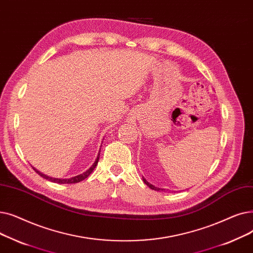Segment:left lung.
Masks as SVG:
<instances>
[{"mask_svg":"<svg viewBox=\"0 0 253 253\" xmlns=\"http://www.w3.org/2000/svg\"><path fill=\"white\" fill-rule=\"evenodd\" d=\"M143 181H144V183H145L148 187H150L151 189H153V190H156V191H162V190H165V189H163V188H159V187H155V186H153L152 184H150L148 181H146V179H144L143 178Z\"/></svg>","mask_w":253,"mask_h":253,"instance_id":"obj_1","label":"left lung"}]
</instances>
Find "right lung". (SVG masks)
I'll return each mask as SVG.
<instances>
[{"label": "right lung", "mask_w": 253, "mask_h": 253, "mask_svg": "<svg viewBox=\"0 0 253 253\" xmlns=\"http://www.w3.org/2000/svg\"><path fill=\"white\" fill-rule=\"evenodd\" d=\"M99 159H100V153L98 154V158H97V160H95V162L93 163V165L89 168V169H88L86 172H84V173H82V174H80V175H77V176H75V177H72V178H70V179H58V178H52V177H49V176H46V175L42 174V173H41V172H39L38 170H36L35 168H33V169L35 170V172H36V173H38L41 177L45 178L46 180H49V181H51V182L59 183V184H72V183H77V182H80V181H82V180H84L85 178H87V177L90 175V173L93 171V169L95 168V166L98 165Z\"/></svg>", "instance_id": "obj_1"}]
</instances>
